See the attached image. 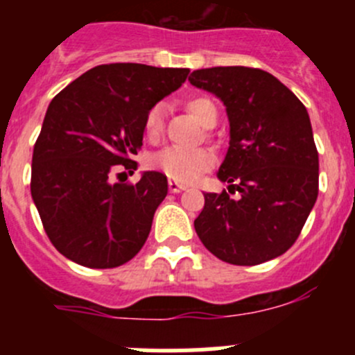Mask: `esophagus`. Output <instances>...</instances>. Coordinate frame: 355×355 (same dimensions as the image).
<instances>
[{
	"label": "esophagus",
	"instance_id": "34e87169",
	"mask_svg": "<svg viewBox=\"0 0 355 355\" xmlns=\"http://www.w3.org/2000/svg\"><path fill=\"white\" fill-rule=\"evenodd\" d=\"M189 185L185 184H180V182H175V180H170L168 182V189H170V192H182V191H187Z\"/></svg>",
	"mask_w": 355,
	"mask_h": 355
}]
</instances>
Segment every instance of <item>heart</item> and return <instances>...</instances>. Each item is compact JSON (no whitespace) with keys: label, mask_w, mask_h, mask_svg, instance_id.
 Instances as JSON below:
<instances>
[{"label":"heart","mask_w":355,"mask_h":355,"mask_svg":"<svg viewBox=\"0 0 355 355\" xmlns=\"http://www.w3.org/2000/svg\"><path fill=\"white\" fill-rule=\"evenodd\" d=\"M187 110L204 125L213 127L216 123L218 110L214 103L206 96H194L185 103ZM164 110L163 103L151 106L144 118V132L148 139L157 141L164 128ZM213 164V156L206 149H182L164 148L149 157V166L163 171L168 178L175 182H194L200 173Z\"/></svg>","instance_id":"1"}]
</instances>
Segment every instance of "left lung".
Instances as JSON below:
<instances>
[{
    "label": "left lung",
    "instance_id": "8db88e82",
    "mask_svg": "<svg viewBox=\"0 0 355 355\" xmlns=\"http://www.w3.org/2000/svg\"><path fill=\"white\" fill-rule=\"evenodd\" d=\"M192 85L227 106L230 146L218 178L241 194H204L194 228L225 263L254 266L287 252L318 199L320 159L306 106L259 68L192 71Z\"/></svg>",
    "mask_w": 355,
    "mask_h": 355
}]
</instances>
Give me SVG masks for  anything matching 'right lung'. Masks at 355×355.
Segmentation results:
<instances>
[{
    "label": "right lung",
    "mask_w": 355,
    "mask_h": 355,
    "mask_svg": "<svg viewBox=\"0 0 355 355\" xmlns=\"http://www.w3.org/2000/svg\"><path fill=\"white\" fill-rule=\"evenodd\" d=\"M189 68L110 63L82 73L53 98L32 155L31 194L60 254L87 268H116L148 241L166 177L134 173L151 106L177 91Z\"/></svg>",
    "instance_id": "1"
}]
</instances>
